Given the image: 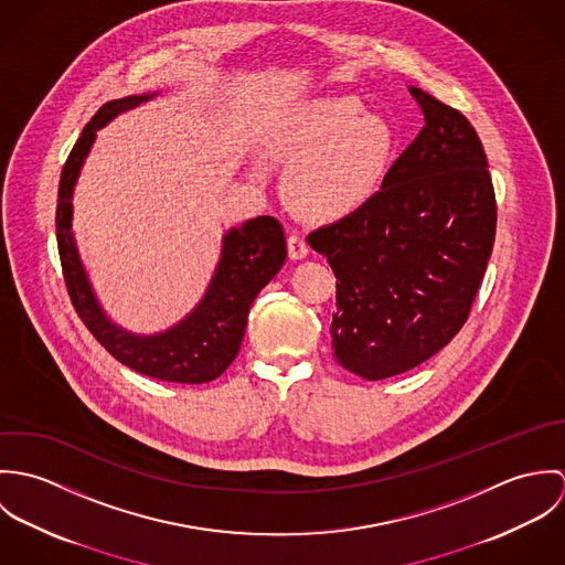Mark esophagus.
Instances as JSON below:
<instances>
[{
  "label": "esophagus",
  "instance_id": "esophagus-1",
  "mask_svg": "<svg viewBox=\"0 0 565 565\" xmlns=\"http://www.w3.org/2000/svg\"><path fill=\"white\" fill-rule=\"evenodd\" d=\"M287 247H289V256L291 258H305L309 254V245L305 242V237L300 233H291L287 239Z\"/></svg>",
  "mask_w": 565,
  "mask_h": 565
}]
</instances>
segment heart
Returning <instances> with one entry per match:
<instances>
[{"mask_svg": "<svg viewBox=\"0 0 565 565\" xmlns=\"http://www.w3.org/2000/svg\"><path fill=\"white\" fill-rule=\"evenodd\" d=\"M287 202L305 217L337 220L359 211L381 186L394 154L390 121L352 95L300 106L280 132Z\"/></svg>", "mask_w": 565, "mask_h": 565, "instance_id": "heart-1", "label": "heart"}]
</instances>
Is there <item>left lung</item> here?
<instances>
[{
  "label": "left lung",
  "mask_w": 565,
  "mask_h": 565,
  "mask_svg": "<svg viewBox=\"0 0 565 565\" xmlns=\"http://www.w3.org/2000/svg\"><path fill=\"white\" fill-rule=\"evenodd\" d=\"M424 128L359 211L307 242L337 278L330 337L339 365L367 381L408 372L468 320L495 237V195L472 124L408 88Z\"/></svg>",
  "instance_id": "8db88e82"
}]
</instances>
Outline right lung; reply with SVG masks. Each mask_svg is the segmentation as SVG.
<instances>
[{"label":"right lung","mask_w":565,"mask_h":565,"mask_svg":"<svg viewBox=\"0 0 565 565\" xmlns=\"http://www.w3.org/2000/svg\"><path fill=\"white\" fill-rule=\"evenodd\" d=\"M154 93L106 102L82 130L63 167L56 206V239L65 285L76 313L90 334L130 370L167 383L200 385L215 381L235 361L242 348L247 313L258 291L280 271L287 242L278 220L260 215L224 235L222 258L202 302L175 326L159 334H132L110 322L102 311L72 233L74 186L81 175L95 130L119 113L152 99Z\"/></svg>","instance_id":"1"}]
</instances>
